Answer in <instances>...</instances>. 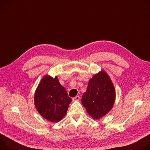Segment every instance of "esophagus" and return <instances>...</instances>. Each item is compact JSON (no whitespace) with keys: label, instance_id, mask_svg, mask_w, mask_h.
Segmentation results:
<instances>
[{"label":"esophagus","instance_id":"esophagus-1","mask_svg":"<svg viewBox=\"0 0 150 150\" xmlns=\"http://www.w3.org/2000/svg\"><path fill=\"white\" fill-rule=\"evenodd\" d=\"M80 99V98L79 96H76V97L73 98V101H79Z\"/></svg>","mask_w":150,"mask_h":150}]
</instances>
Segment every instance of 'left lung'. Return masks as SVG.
Segmentation results:
<instances>
[{"label":"left lung","mask_w":150,"mask_h":150,"mask_svg":"<svg viewBox=\"0 0 150 150\" xmlns=\"http://www.w3.org/2000/svg\"><path fill=\"white\" fill-rule=\"evenodd\" d=\"M115 98L114 87L108 74L104 71L90 79L81 103L92 117H103L112 108Z\"/></svg>","instance_id":"1"}]
</instances>
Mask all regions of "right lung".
I'll use <instances>...</instances> for the list:
<instances>
[{"label": "right lung", "mask_w": 150, "mask_h": 150, "mask_svg": "<svg viewBox=\"0 0 150 150\" xmlns=\"http://www.w3.org/2000/svg\"><path fill=\"white\" fill-rule=\"evenodd\" d=\"M71 98L56 76H45L40 81L35 95V106L45 119L57 122L66 114Z\"/></svg>", "instance_id": "right-lung-1"}]
</instances>
